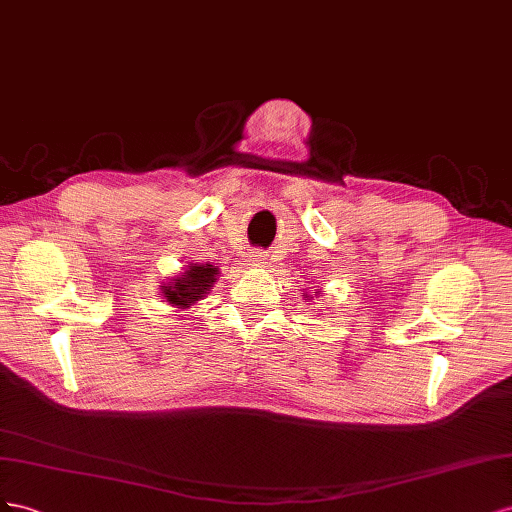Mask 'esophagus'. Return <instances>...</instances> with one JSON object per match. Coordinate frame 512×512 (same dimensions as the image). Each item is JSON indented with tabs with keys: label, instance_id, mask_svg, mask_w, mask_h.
<instances>
[{
	"label": "esophagus",
	"instance_id": "1",
	"mask_svg": "<svg viewBox=\"0 0 512 512\" xmlns=\"http://www.w3.org/2000/svg\"><path fill=\"white\" fill-rule=\"evenodd\" d=\"M248 257H251V261H253V266H261V264H268V255L266 253H261V251H253L251 255H248Z\"/></svg>",
	"mask_w": 512,
	"mask_h": 512
}]
</instances>
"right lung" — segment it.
Here are the masks:
<instances>
[{"mask_svg":"<svg viewBox=\"0 0 512 512\" xmlns=\"http://www.w3.org/2000/svg\"><path fill=\"white\" fill-rule=\"evenodd\" d=\"M216 274H218V268L210 264H201V266L191 264L178 276V279H175L173 285H167L163 289V294L169 304L178 306V309H186V306L201 300L203 294H208L210 287L216 281Z\"/></svg>","mask_w":512,"mask_h":512,"instance_id":"add662e5","label":"right lung"}]
</instances>
